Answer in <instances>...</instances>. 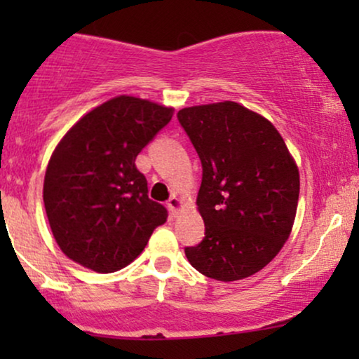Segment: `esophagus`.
Returning <instances> with one entry per match:
<instances>
[{"label":"esophagus","instance_id":"34e87169","mask_svg":"<svg viewBox=\"0 0 359 359\" xmlns=\"http://www.w3.org/2000/svg\"><path fill=\"white\" fill-rule=\"evenodd\" d=\"M168 209H170V212L174 214V216H177V214L180 212V209L184 208V203H182V199H180V197H177V196H174V197H170V199H168Z\"/></svg>","mask_w":359,"mask_h":359}]
</instances>
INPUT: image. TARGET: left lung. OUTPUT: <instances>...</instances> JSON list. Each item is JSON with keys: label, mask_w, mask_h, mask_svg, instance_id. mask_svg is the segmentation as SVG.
<instances>
[{"label": "left lung", "mask_w": 359, "mask_h": 359, "mask_svg": "<svg viewBox=\"0 0 359 359\" xmlns=\"http://www.w3.org/2000/svg\"><path fill=\"white\" fill-rule=\"evenodd\" d=\"M203 163L197 211L205 236L185 257L205 277H251L278 255L297 214L300 177L277 128L233 101L177 113Z\"/></svg>", "instance_id": "8db88e82"}]
</instances>
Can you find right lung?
Here are the masks:
<instances>
[{"label":"right lung","mask_w":359,"mask_h":359,"mask_svg":"<svg viewBox=\"0 0 359 359\" xmlns=\"http://www.w3.org/2000/svg\"><path fill=\"white\" fill-rule=\"evenodd\" d=\"M174 108L116 96L86 113L57 143L43 180V204L62 253L97 273L130 265L167 209L148 199L137 155Z\"/></svg>","instance_id":"add662e5"}]
</instances>
